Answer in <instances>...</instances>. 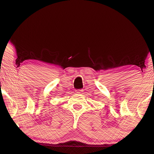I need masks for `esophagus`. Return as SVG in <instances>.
I'll return each instance as SVG.
<instances>
[{"label": "esophagus", "instance_id": "obj_1", "mask_svg": "<svg viewBox=\"0 0 154 154\" xmlns=\"http://www.w3.org/2000/svg\"><path fill=\"white\" fill-rule=\"evenodd\" d=\"M79 92H78V93H82V91H83V89H79Z\"/></svg>", "mask_w": 154, "mask_h": 154}]
</instances>
